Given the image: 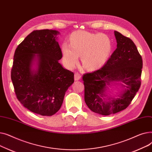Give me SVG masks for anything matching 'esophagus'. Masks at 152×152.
Instances as JSON below:
<instances>
[{
    "label": "esophagus",
    "instance_id": "1",
    "mask_svg": "<svg viewBox=\"0 0 152 152\" xmlns=\"http://www.w3.org/2000/svg\"><path fill=\"white\" fill-rule=\"evenodd\" d=\"M81 78V75L79 74L78 72H76L75 74V81H78Z\"/></svg>",
    "mask_w": 152,
    "mask_h": 152
}]
</instances>
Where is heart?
<instances>
[{
	"mask_svg": "<svg viewBox=\"0 0 152 152\" xmlns=\"http://www.w3.org/2000/svg\"><path fill=\"white\" fill-rule=\"evenodd\" d=\"M110 37L105 34L77 31L70 36V43L62 44L63 60L69 68H73L81 55L83 66L89 70L97 69L108 60L112 50Z\"/></svg>",
	"mask_w": 152,
	"mask_h": 152,
	"instance_id": "obj_1",
	"label": "heart"
}]
</instances>
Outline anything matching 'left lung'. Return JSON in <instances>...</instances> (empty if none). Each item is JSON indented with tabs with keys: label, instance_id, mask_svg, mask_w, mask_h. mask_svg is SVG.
Returning a JSON list of instances; mask_svg holds the SVG:
<instances>
[{
	"label": "left lung",
	"instance_id": "obj_1",
	"mask_svg": "<svg viewBox=\"0 0 152 152\" xmlns=\"http://www.w3.org/2000/svg\"><path fill=\"white\" fill-rule=\"evenodd\" d=\"M117 48L102 68L83 75L84 100L87 107L102 115L119 112L129 105L141 84L142 58L132 40L115 31ZM124 89L117 98H107L105 91L112 85Z\"/></svg>",
	"mask_w": 152,
	"mask_h": 152
}]
</instances>
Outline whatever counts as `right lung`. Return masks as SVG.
Here are the masks:
<instances>
[{"mask_svg": "<svg viewBox=\"0 0 152 152\" xmlns=\"http://www.w3.org/2000/svg\"><path fill=\"white\" fill-rule=\"evenodd\" d=\"M58 34L56 30L33 31L18 45L13 57L11 79L16 96L28 110L42 116L57 112L74 83L73 72L59 63L62 52L57 41ZM36 58L35 71L31 67Z\"/></svg>", "mask_w": 152, "mask_h": 152, "instance_id": "obj_1", "label": "right lung"}]
</instances>
